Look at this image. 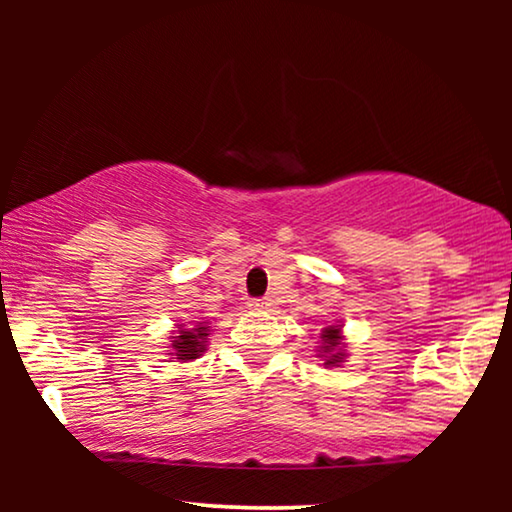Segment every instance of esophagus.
<instances>
[{
  "label": "esophagus",
  "mask_w": 512,
  "mask_h": 512,
  "mask_svg": "<svg viewBox=\"0 0 512 512\" xmlns=\"http://www.w3.org/2000/svg\"><path fill=\"white\" fill-rule=\"evenodd\" d=\"M272 303L268 298H254V300H249V307L251 310H268Z\"/></svg>",
  "instance_id": "34e87169"
}]
</instances>
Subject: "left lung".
I'll list each match as a JSON object with an SVG mask.
<instances>
[{
    "mask_svg": "<svg viewBox=\"0 0 512 512\" xmlns=\"http://www.w3.org/2000/svg\"><path fill=\"white\" fill-rule=\"evenodd\" d=\"M342 335L338 326H328L321 331V356L326 359V366H338L345 359V345H342Z\"/></svg>",
    "mask_w": 512,
    "mask_h": 512,
    "instance_id": "1",
    "label": "left lung"
}]
</instances>
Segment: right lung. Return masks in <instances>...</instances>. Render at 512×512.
<instances>
[{
  "label": "right lung",
  "instance_id": "right-lung-1",
  "mask_svg": "<svg viewBox=\"0 0 512 512\" xmlns=\"http://www.w3.org/2000/svg\"><path fill=\"white\" fill-rule=\"evenodd\" d=\"M209 326H198V328H184L179 331V335H172V349L174 356L181 361H191L198 359V356L205 352V342H207V333Z\"/></svg>",
  "mask_w": 512,
  "mask_h": 512
}]
</instances>
